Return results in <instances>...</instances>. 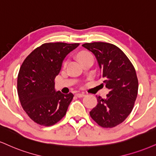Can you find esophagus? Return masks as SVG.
I'll list each match as a JSON object with an SVG mask.
<instances>
[{"label": "esophagus", "mask_w": 156, "mask_h": 156, "mask_svg": "<svg viewBox=\"0 0 156 156\" xmlns=\"http://www.w3.org/2000/svg\"><path fill=\"white\" fill-rule=\"evenodd\" d=\"M76 96L77 97H78V98H81V97H83L84 96H85V94H81V93H78V94H76Z\"/></svg>", "instance_id": "obj_1"}]
</instances>
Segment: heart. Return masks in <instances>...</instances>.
I'll return each instance as SVG.
<instances>
[{
	"mask_svg": "<svg viewBox=\"0 0 156 156\" xmlns=\"http://www.w3.org/2000/svg\"><path fill=\"white\" fill-rule=\"evenodd\" d=\"M90 55H91V54H90L89 53H88V52L82 51V52H80V53L78 54V59H79L80 61H81L82 59H84V58L88 57V56H90Z\"/></svg>",
	"mask_w": 156,
	"mask_h": 156,
	"instance_id": "heart-1",
	"label": "heart"
}]
</instances>
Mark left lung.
I'll list each match as a JSON object with an SVG mask.
<instances>
[{"label": "left lung", "mask_w": 156, "mask_h": 156, "mask_svg": "<svg viewBox=\"0 0 156 156\" xmlns=\"http://www.w3.org/2000/svg\"><path fill=\"white\" fill-rule=\"evenodd\" d=\"M96 57L100 69L99 78L110 90L106 98L97 97L98 104L89 112L94 121L103 128H112L132 111L138 93V79L134 65L115 45L104 42L82 45Z\"/></svg>", "instance_id": "1"}]
</instances>
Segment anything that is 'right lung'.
Instances as JSON below:
<instances>
[{
    "label": "right lung",
    "instance_id": "1",
    "mask_svg": "<svg viewBox=\"0 0 156 156\" xmlns=\"http://www.w3.org/2000/svg\"><path fill=\"white\" fill-rule=\"evenodd\" d=\"M79 44L46 43L22 62L17 77V93L22 108L37 124L50 126L66 115L74 95L54 89V79L63 59Z\"/></svg>",
    "mask_w": 156,
    "mask_h": 156
}]
</instances>
